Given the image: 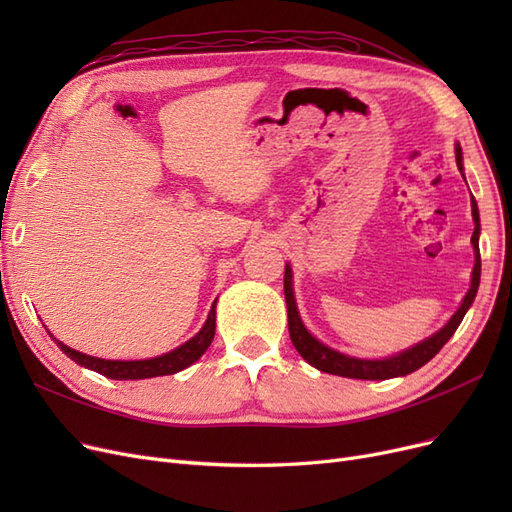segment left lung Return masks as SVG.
<instances>
[{"mask_svg":"<svg viewBox=\"0 0 512 512\" xmlns=\"http://www.w3.org/2000/svg\"><path fill=\"white\" fill-rule=\"evenodd\" d=\"M457 166L461 168V149L457 147ZM472 215H474V235H472V245H474V254H476V262H474V271H472V286L463 299L461 307L455 312V316L446 322V327L440 329L436 335L427 337L425 342L416 344L410 350L399 352L397 356H391V359H382V361H365V359H352V356H346L337 350H331L329 346L320 344L316 337H312L303 322L299 318L297 312V303H294V294H292V271L286 265V273H284V294H286V305H288V333L292 339V346L299 350V354L303 359L314 365L320 371H327V374H335V376H344V378H359V380H389V378H397V376H406L416 371L418 367H423L427 361H431L436 356L442 346L453 337V333L457 331V327L461 324L463 316H466L468 307L472 305L476 290L480 284V254H478V232H480V220H478V207L476 200L472 196Z\"/></svg>","mask_w":512,"mask_h":512,"instance_id":"8db88e82","label":"left lung"}]
</instances>
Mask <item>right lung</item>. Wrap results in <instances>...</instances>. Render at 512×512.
<instances>
[{
  "label": "right lung",
  "mask_w": 512,
  "mask_h": 512,
  "mask_svg": "<svg viewBox=\"0 0 512 512\" xmlns=\"http://www.w3.org/2000/svg\"><path fill=\"white\" fill-rule=\"evenodd\" d=\"M215 335V303L211 307V312L207 316L205 327L200 329L190 342H185L183 346L175 348L173 352L156 356V359H147V361H106V359H96V356H89L83 352H76L61 342L59 348L64 350L72 361L79 365L98 371V374L111 378V380H143V378H156V376H168V374H177V371L190 367L194 361H198L200 356L205 354V350L211 346Z\"/></svg>",
  "instance_id": "right-lung-1"
}]
</instances>
